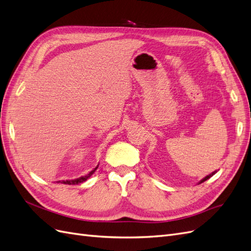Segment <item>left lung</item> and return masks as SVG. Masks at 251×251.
Returning a JSON list of instances; mask_svg holds the SVG:
<instances>
[{
    "label": "left lung",
    "instance_id": "8db88e82",
    "mask_svg": "<svg viewBox=\"0 0 251 251\" xmlns=\"http://www.w3.org/2000/svg\"><path fill=\"white\" fill-rule=\"evenodd\" d=\"M216 173H217V171H215V172H212L211 174H209V175H208V176H206V177H205V178H203V179H202V180H201V181L199 182V184H200V183H202V182H204V181H206V180H207V179H209L210 177H212V176H214V175H215Z\"/></svg>",
    "mask_w": 251,
    "mask_h": 251
}]
</instances>
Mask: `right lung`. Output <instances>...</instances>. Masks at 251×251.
<instances>
[{
    "label": "right lung",
    "mask_w": 251,
    "mask_h": 251,
    "mask_svg": "<svg viewBox=\"0 0 251 251\" xmlns=\"http://www.w3.org/2000/svg\"><path fill=\"white\" fill-rule=\"evenodd\" d=\"M97 168H98V165L96 166V168L93 170V171H91L88 175H86V176H82V177H79V178H77V179H74V180H63V181H57V183H64V184H78V183H81V182H83V181H86L88 178H90L91 176H92V175L94 174V172L97 170Z\"/></svg>",
    "instance_id": "1"
}]
</instances>
